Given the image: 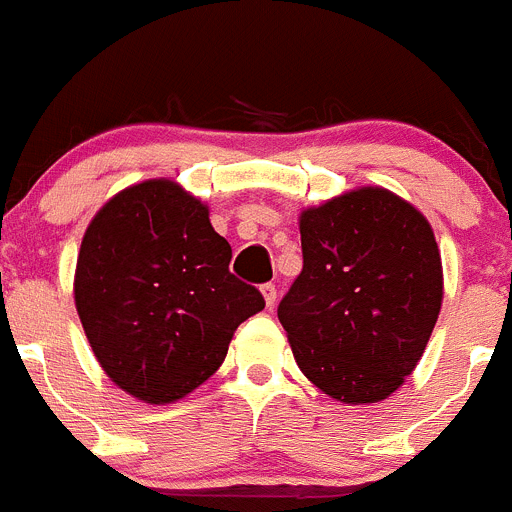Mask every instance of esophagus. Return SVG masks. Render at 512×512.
<instances>
[{
    "label": "esophagus",
    "instance_id": "34e87169",
    "mask_svg": "<svg viewBox=\"0 0 512 512\" xmlns=\"http://www.w3.org/2000/svg\"><path fill=\"white\" fill-rule=\"evenodd\" d=\"M261 293H263V301H266V306L271 308L273 303H276V296H278V293H276V286H273V283H263V286H261Z\"/></svg>",
    "mask_w": 512,
    "mask_h": 512
}]
</instances>
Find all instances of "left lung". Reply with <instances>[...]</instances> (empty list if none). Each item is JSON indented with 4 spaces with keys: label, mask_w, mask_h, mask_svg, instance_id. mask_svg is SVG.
<instances>
[{
    "label": "left lung",
    "mask_w": 512,
    "mask_h": 512,
    "mask_svg": "<svg viewBox=\"0 0 512 512\" xmlns=\"http://www.w3.org/2000/svg\"><path fill=\"white\" fill-rule=\"evenodd\" d=\"M303 271L278 303L293 358L326 396L378 403L421 361L443 303L428 219L381 186L311 206L298 219Z\"/></svg>",
    "instance_id": "1"
}]
</instances>
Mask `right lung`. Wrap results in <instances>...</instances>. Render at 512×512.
Returning <instances> with one entry per match:
<instances>
[{"label":"right lung","mask_w":512,"mask_h":512,"mask_svg":"<svg viewBox=\"0 0 512 512\" xmlns=\"http://www.w3.org/2000/svg\"><path fill=\"white\" fill-rule=\"evenodd\" d=\"M229 261L209 206L169 179L129 186L96 211L79 249L74 303L116 386L171 403L219 371L236 328L266 306Z\"/></svg>","instance_id":"1"}]
</instances>
